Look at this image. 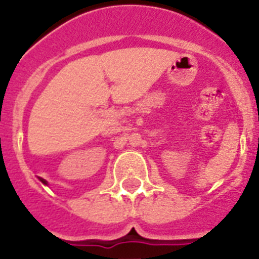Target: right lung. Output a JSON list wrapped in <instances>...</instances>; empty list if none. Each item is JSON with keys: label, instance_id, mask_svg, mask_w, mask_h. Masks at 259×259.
Listing matches in <instances>:
<instances>
[{"label": "right lung", "instance_id": "obj_1", "mask_svg": "<svg viewBox=\"0 0 259 259\" xmlns=\"http://www.w3.org/2000/svg\"><path fill=\"white\" fill-rule=\"evenodd\" d=\"M40 180H41V183H44V184H48V183H47V180L41 179V178H40Z\"/></svg>", "mask_w": 259, "mask_h": 259}]
</instances>
